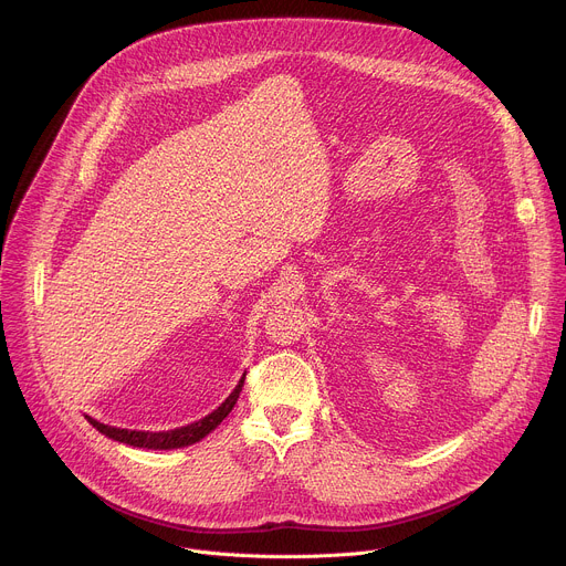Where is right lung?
Wrapping results in <instances>:
<instances>
[{"instance_id": "add662e5", "label": "right lung", "mask_w": 566, "mask_h": 566, "mask_svg": "<svg viewBox=\"0 0 566 566\" xmlns=\"http://www.w3.org/2000/svg\"><path fill=\"white\" fill-rule=\"evenodd\" d=\"M244 378L241 376V380L237 382V387L230 391V396L221 402V406L210 412L208 417L190 423V426H184V428H177V430H168V432H140V430H123V428H112V426H105V423H98L96 419L87 417V421L98 430L103 432L105 437L114 439V441H120V443H127V446H134V448H147V450H175V448H186V446H192L197 441H201L203 437H208L234 408V402L239 398V391L241 387H244Z\"/></svg>"}]
</instances>
